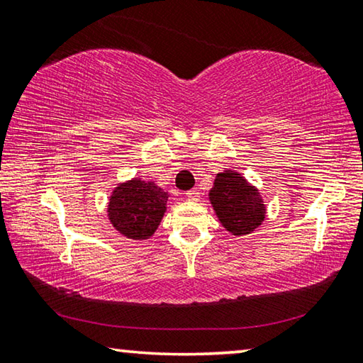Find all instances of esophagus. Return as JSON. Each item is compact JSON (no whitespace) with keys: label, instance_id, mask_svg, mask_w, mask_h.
I'll use <instances>...</instances> for the list:
<instances>
[{"label":"esophagus","instance_id":"esophagus-1","mask_svg":"<svg viewBox=\"0 0 363 363\" xmlns=\"http://www.w3.org/2000/svg\"><path fill=\"white\" fill-rule=\"evenodd\" d=\"M186 196H187V200H190V201H199L200 200V192L196 189H192V190H189Z\"/></svg>","mask_w":363,"mask_h":363}]
</instances>
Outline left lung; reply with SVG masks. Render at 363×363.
Segmentation results:
<instances>
[{"label":"left lung","mask_w":363,"mask_h":363,"mask_svg":"<svg viewBox=\"0 0 363 363\" xmlns=\"http://www.w3.org/2000/svg\"><path fill=\"white\" fill-rule=\"evenodd\" d=\"M208 195L219 223L232 235H248L266 218V205L259 190L237 171L225 169L216 174Z\"/></svg>","instance_id":"obj_1"}]
</instances>
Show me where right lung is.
I'll list each match as a JSON object with an SVG mask.
<instances>
[{"label": "right lung", "instance_id": "obj_1", "mask_svg": "<svg viewBox=\"0 0 363 363\" xmlns=\"http://www.w3.org/2000/svg\"><path fill=\"white\" fill-rule=\"evenodd\" d=\"M168 196V192L152 181L134 177L121 182L108 199L110 224L126 238L147 240L162 223Z\"/></svg>", "mask_w": 363, "mask_h": 363}]
</instances>
